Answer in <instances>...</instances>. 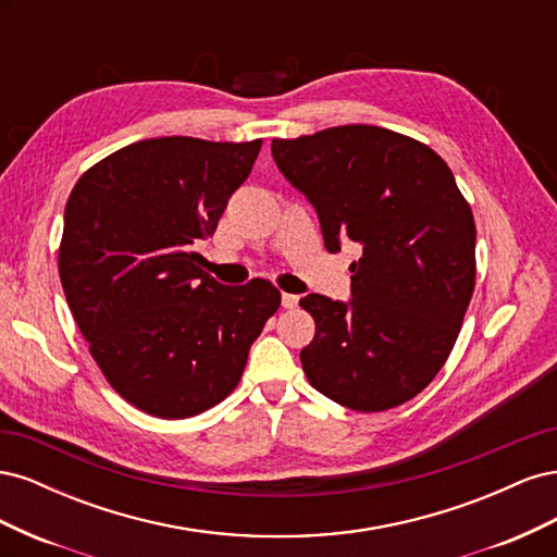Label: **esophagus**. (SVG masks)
Instances as JSON below:
<instances>
[{
	"label": "esophagus",
	"mask_w": 557,
	"mask_h": 557,
	"mask_svg": "<svg viewBox=\"0 0 557 557\" xmlns=\"http://www.w3.org/2000/svg\"><path fill=\"white\" fill-rule=\"evenodd\" d=\"M297 301H299V297H297V295H290V293H283V295H281V305H283V309H295V307H297Z\"/></svg>",
	"instance_id": "obj_1"
}]
</instances>
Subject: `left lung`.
<instances>
[{"instance_id":"left-lung-1","label":"left lung","mask_w":557,"mask_h":557,"mask_svg":"<svg viewBox=\"0 0 557 557\" xmlns=\"http://www.w3.org/2000/svg\"><path fill=\"white\" fill-rule=\"evenodd\" d=\"M281 174L305 195L325 248L350 239V299H299L315 320L299 360L318 393L352 411L416 397L448 360L476 278V225L448 164L376 125L274 139Z\"/></svg>"}]
</instances>
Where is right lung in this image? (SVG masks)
<instances>
[{"label": "right lung", "mask_w": 557, "mask_h": 557, "mask_svg": "<svg viewBox=\"0 0 557 557\" xmlns=\"http://www.w3.org/2000/svg\"><path fill=\"white\" fill-rule=\"evenodd\" d=\"M262 141L144 139L78 178L60 281L113 391L158 418H190L237 387L281 305L269 281L223 285L195 264Z\"/></svg>", "instance_id": "add662e5"}]
</instances>
